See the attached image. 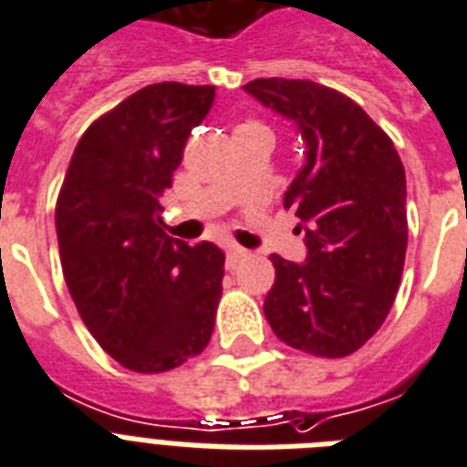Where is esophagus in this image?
Here are the masks:
<instances>
[{
    "label": "esophagus",
    "mask_w": 467,
    "mask_h": 467,
    "mask_svg": "<svg viewBox=\"0 0 467 467\" xmlns=\"http://www.w3.org/2000/svg\"><path fill=\"white\" fill-rule=\"evenodd\" d=\"M245 255H248V253H245L244 248H236V245L229 248V251H226V267H229V270H236L238 263L245 260Z\"/></svg>",
    "instance_id": "obj_1"
}]
</instances>
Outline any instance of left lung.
Here are the masks:
<instances>
[{
  "mask_svg": "<svg viewBox=\"0 0 467 467\" xmlns=\"http://www.w3.org/2000/svg\"><path fill=\"white\" fill-rule=\"evenodd\" d=\"M296 125L306 161L285 192L306 263L272 255L265 318L282 342L316 357L357 352L383 326L408 251L405 169L393 141L345 93L304 79L244 86Z\"/></svg>",
  "mask_w": 467,
  "mask_h": 467,
  "instance_id": "obj_1",
  "label": "left lung"
}]
</instances>
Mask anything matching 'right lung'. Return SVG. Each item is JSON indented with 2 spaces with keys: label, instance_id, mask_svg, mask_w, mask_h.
I'll list each match as a JSON object with an SVG mask.
<instances>
[{
  "label": "right lung",
  "instance_id": "1",
  "mask_svg": "<svg viewBox=\"0 0 467 467\" xmlns=\"http://www.w3.org/2000/svg\"><path fill=\"white\" fill-rule=\"evenodd\" d=\"M212 103L214 86H144L86 130L59 190L55 226L69 294L96 342L137 374L181 367L214 330L222 248L171 238L159 216Z\"/></svg>",
  "mask_w": 467,
  "mask_h": 467
}]
</instances>
